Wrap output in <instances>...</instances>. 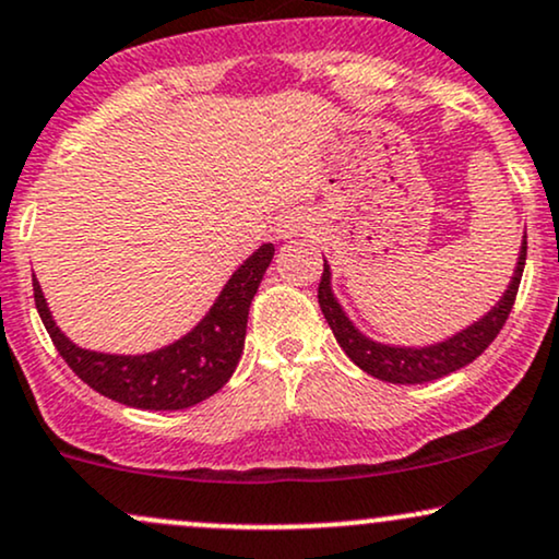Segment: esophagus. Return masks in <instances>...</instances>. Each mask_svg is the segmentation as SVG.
<instances>
[{"label":"esophagus","mask_w":559,"mask_h":559,"mask_svg":"<svg viewBox=\"0 0 559 559\" xmlns=\"http://www.w3.org/2000/svg\"><path fill=\"white\" fill-rule=\"evenodd\" d=\"M305 228H307V224H305V215L297 213V211H286L284 215H281L278 221H275L273 234H275V239L286 241V239L299 237V234L305 231Z\"/></svg>","instance_id":"obj_1"}]
</instances>
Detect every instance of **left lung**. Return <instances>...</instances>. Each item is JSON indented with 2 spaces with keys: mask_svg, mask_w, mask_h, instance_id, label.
I'll return each mask as SVG.
<instances>
[{
  "mask_svg": "<svg viewBox=\"0 0 559 559\" xmlns=\"http://www.w3.org/2000/svg\"><path fill=\"white\" fill-rule=\"evenodd\" d=\"M523 265H526V234H523L521 252H518L515 271L510 275V284L506 288L497 305L489 309L487 314H481L479 320L466 325L463 331L448 335L445 341H437V344L427 346H393V344H380V341L369 338L348 320L344 307L338 305L333 294L331 284V265L325 260V271H322L318 299L320 309L325 314L328 325L344 348L348 359L356 367L365 369L372 378L395 382V385H419V382H429L437 378H445V374L455 372V369L472 365L484 348H487L500 333V328L506 325L510 309H513L518 286H521Z\"/></svg>",
  "mask_w": 559,
  "mask_h": 559,
  "instance_id": "obj_1",
  "label": "left lung"
}]
</instances>
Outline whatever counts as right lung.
Segmentation results:
<instances>
[{"label":"right lung","instance_id":"obj_1","mask_svg":"<svg viewBox=\"0 0 559 559\" xmlns=\"http://www.w3.org/2000/svg\"><path fill=\"white\" fill-rule=\"evenodd\" d=\"M273 254V245L258 247L231 273L213 307L190 333L147 354H104L72 344L53 322L36 278L33 299L57 352L85 385L132 408L179 412L218 393L237 369L245 348L247 314Z\"/></svg>","mask_w":559,"mask_h":559}]
</instances>
